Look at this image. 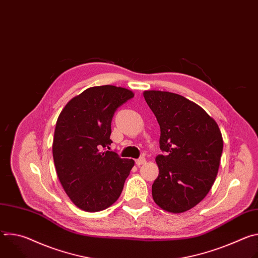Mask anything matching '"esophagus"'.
Masks as SVG:
<instances>
[{
	"instance_id": "1",
	"label": "esophagus",
	"mask_w": 258,
	"mask_h": 258,
	"mask_svg": "<svg viewBox=\"0 0 258 258\" xmlns=\"http://www.w3.org/2000/svg\"><path fill=\"white\" fill-rule=\"evenodd\" d=\"M145 163H146V158H145V157H140L139 159L136 160V164H137L138 166H140V165H142V164H145Z\"/></svg>"
}]
</instances>
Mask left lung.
Instances as JSON below:
<instances>
[{
    "instance_id": "8db88e82",
    "label": "left lung",
    "mask_w": 258,
    "mask_h": 258,
    "mask_svg": "<svg viewBox=\"0 0 258 258\" xmlns=\"http://www.w3.org/2000/svg\"><path fill=\"white\" fill-rule=\"evenodd\" d=\"M144 98L160 125V149L155 158L158 177L154 202L181 213L195 207L210 191L217 175L224 141L216 121L198 104L180 95L145 91Z\"/></svg>"
}]
</instances>
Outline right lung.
Segmentation results:
<instances>
[{"label":"right lung","instance_id":"add662e5","mask_svg":"<svg viewBox=\"0 0 258 258\" xmlns=\"http://www.w3.org/2000/svg\"><path fill=\"white\" fill-rule=\"evenodd\" d=\"M134 95L121 87H92L72 98L58 116L52 145L57 176L82 210L97 212L111 206L135 165L133 159L103 151L112 143L115 110Z\"/></svg>","mask_w":258,"mask_h":258}]
</instances>
